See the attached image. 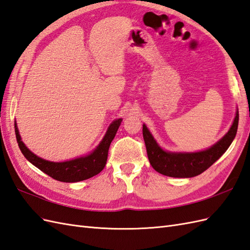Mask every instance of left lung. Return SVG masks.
<instances>
[{"label": "left lung", "mask_w": 250, "mask_h": 250, "mask_svg": "<svg viewBox=\"0 0 250 250\" xmlns=\"http://www.w3.org/2000/svg\"><path fill=\"white\" fill-rule=\"evenodd\" d=\"M239 112L230 129L219 142L206 150L199 152H168L162 149L153 139L146 125H143V138L146 145L148 160L153 169L172 178H192L208 169L218 161L230 146L238 130Z\"/></svg>", "instance_id": "1"}]
</instances>
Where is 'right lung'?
I'll return each instance as SVG.
<instances>
[{"label": "right lung", "mask_w": 250, "mask_h": 250, "mask_svg": "<svg viewBox=\"0 0 250 250\" xmlns=\"http://www.w3.org/2000/svg\"><path fill=\"white\" fill-rule=\"evenodd\" d=\"M121 122H122V119L113 121L99 146L88 156L66 162H60V163L46 161L32 153L22 142L17 123L15 124V130L20 149L31 164L57 181L66 182V183H75V182L92 178L103 170V168L106 165L107 157H108L109 146L114 136H116Z\"/></svg>", "instance_id": "1"}]
</instances>
